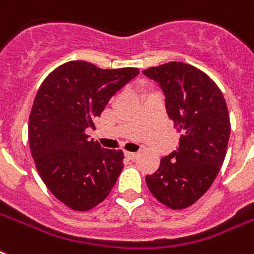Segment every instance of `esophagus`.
I'll list each match as a JSON object with an SVG mask.
<instances>
[{
  "mask_svg": "<svg viewBox=\"0 0 254 254\" xmlns=\"http://www.w3.org/2000/svg\"><path fill=\"white\" fill-rule=\"evenodd\" d=\"M125 157L129 158V160H134V158L137 157V153L127 152V150H125Z\"/></svg>",
  "mask_w": 254,
  "mask_h": 254,
  "instance_id": "obj_1",
  "label": "esophagus"
}]
</instances>
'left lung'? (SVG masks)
Listing matches in <instances>:
<instances>
[{
  "mask_svg": "<svg viewBox=\"0 0 254 254\" xmlns=\"http://www.w3.org/2000/svg\"><path fill=\"white\" fill-rule=\"evenodd\" d=\"M142 73L161 86L168 116L181 133L177 150L162 157L146 185L158 202L181 210L204 196L221 169L230 135L228 106L216 82L189 64L173 61Z\"/></svg>",
  "mask_w": 254,
  "mask_h": 254,
  "instance_id": "left-lung-1",
  "label": "left lung"
}]
</instances>
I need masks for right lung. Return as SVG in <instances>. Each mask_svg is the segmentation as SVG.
<instances>
[{
  "label": "right lung",
  "instance_id": "1",
  "mask_svg": "<svg viewBox=\"0 0 254 254\" xmlns=\"http://www.w3.org/2000/svg\"><path fill=\"white\" fill-rule=\"evenodd\" d=\"M140 73L69 61L41 84L29 116V146L40 177L57 200L78 212L105 200L124 168L123 150L89 140L88 127L112 97Z\"/></svg>",
  "mask_w": 254,
  "mask_h": 254
}]
</instances>
